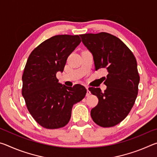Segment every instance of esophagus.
I'll list each match as a JSON object with an SVG mask.
<instances>
[{"mask_svg": "<svg viewBox=\"0 0 157 157\" xmlns=\"http://www.w3.org/2000/svg\"><path fill=\"white\" fill-rule=\"evenodd\" d=\"M86 89H87V92H86V96L89 97L90 95H91V92H90V91L89 90V87L88 86H86Z\"/></svg>", "mask_w": 157, "mask_h": 157, "instance_id": "esophagus-1", "label": "esophagus"}]
</instances>
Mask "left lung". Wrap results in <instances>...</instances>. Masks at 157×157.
Returning <instances> with one entry per match:
<instances>
[{
  "label": "left lung",
  "instance_id": "obj_1",
  "mask_svg": "<svg viewBox=\"0 0 157 157\" xmlns=\"http://www.w3.org/2000/svg\"><path fill=\"white\" fill-rule=\"evenodd\" d=\"M82 41L94 57L95 71L106 68L105 92L90 87L98 98L91 111L95 123L103 127L115 126L123 121L134 106L140 77L134 54L118 37L107 33L80 34Z\"/></svg>",
  "mask_w": 157,
  "mask_h": 157
}]
</instances>
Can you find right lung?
<instances>
[{"mask_svg": "<svg viewBox=\"0 0 157 157\" xmlns=\"http://www.w3.org/2000/svg\"><path fill=\"white\" fill-rule=\"evenodd\" d=\"M78 35L50 37L34 48L27 60L22 76V95L33 118L46 129L68 124L73 105L85 97L81 84L73 87L59 83L56 74L63 72L67 58L80 44Z\"/></svg>", "mask_w": 157, "mask_h": 157, "instance_id": "right-lung-1", "label": "right lung"}]
</instances>
